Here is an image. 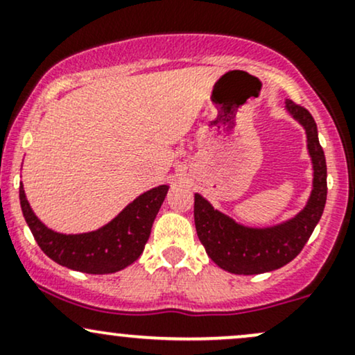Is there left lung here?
Wrapping results in <instances>:
<instances>
[{"label": "left lung", "instance_id": "left-lung-1", "mask_svg": "<svg viewBox=\"0 0 355 355\" xmlns=\"http://www.w3.org/2000/svg\"><path fill=\"white\" fill-rule=\"evenodd\" d=\"M286 109L306 129L307 148L313 159V191L304 210L286 223L270 228H248L211 207L202 195H195V226L207 253L221 270L233 275H259L293 261L321 220L327 198V166L319 144L318 125L309 110L293 101Z\"/></svg>", "mask_w": 355, "mask_h": 355}]
</instances>
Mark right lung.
<instances>
[{
    "instance_id": "1",
    "label": "right lung",
    "mask_w": 355,
    "mask_h": 355,
    "mask_svg": "<svg viewBox=\"0 0 355 355\" xmlns=\"http://www.w3.org/2000/svg\"><path fill=\"white\" fill-rule=\"evenodd\" d=\"M166 191V185L145 191L110 223L83 234L55 233L42 225L29 207L23 185H19V202L34 240L53 261L89 275H109L127 268L142 254Z\"/></svg>"
}]
</instances>
